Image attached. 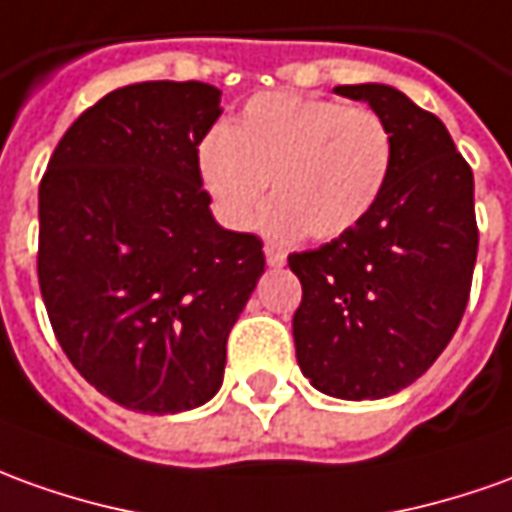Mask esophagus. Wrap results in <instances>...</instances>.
<instances>
[{"label":"esophagus","mask_w":512,"mask_h":512,"mask_svg":"<svg viewBox=\"0 0 512 512\" xmlns=\"http://www.w3.org/2000/svg\"><path fill=\"white\" fill-rule=\"evenodd\" d=\"M264 259H267L270 267H284V262H287V253L273 248V245H267V248H264Z\"/></svg>","instance_id":"esophagus-1"}]
</instances>
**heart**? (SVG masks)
I'll return each instance as SVG.
<instances>
[{"instance_id": "obj_1", "label": "heart", "mask_w": 512, "mask_h": 512, "mask_svg": "<svg viewBox=\"0 0 512 512\" xmlns=\"http://www.w3.org/2000/svg\"><path fill=\"white\" fill-rule=\"evenodd\" d=\"M393 139L379 114L292 91L259 94L197 150V172L220 217L250 228L273 181L264 231L337 239L379 203Z\"/></svg>"}]
</instances>
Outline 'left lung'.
Returning <instances> with one entry per match:
<instances>
[{
  "mask_svg": "<svg viewBox=\"0 0 512 512\" xmlns=\"http://www.w3.org/2000/svg\"><path fill=\"white\" fill-rule=\"evenodd\" d=\"M334 94L382 116L393 164L357 228L290 256L303 287L292 337L315 390L373 401L424 376L460 326L479 245L474 172L446 125L404 91L359 83Z\"/></svg>",
  "mask_w": 512,
  "mask_h": 512,
  "instance_id": "8db88e82",
  "label": "left lung"
}]
</instances>
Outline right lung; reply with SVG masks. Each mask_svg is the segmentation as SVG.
I'll use <instances>...</instances> for the list:
<instances>
[{
	"instance_id": "obj_1",
	"label": "right lung",
	"mask_w": 512,
	"mask_h": 512,
	"mask_svg": "<svg viewBox=\"0 0 512 512\" xmlns=\"http://www.w3.org/2000/svg\"><path fill=\"white\" fill-rule=\"evenodd\" d=\"M220 88L153 80L77 116L38 189V284L66 357L144 415L217 396L225 343L264 273L262 242L214 220L197 147Z\"/></svg>"
}]
</instances>
